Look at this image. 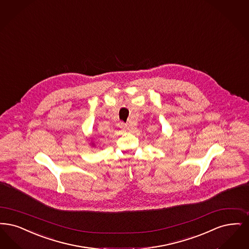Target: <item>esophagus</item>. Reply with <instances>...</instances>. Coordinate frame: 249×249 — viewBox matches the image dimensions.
<instances>
[{
	"instance_id": "esophagus-1",
	"label": "esophagus",
	"mask_w": 249,
	"mask_h": 249,
	"mask_svg": "<svg viewBox=\"0 0 249 249\" xmlns=\"http://www.w3.org/2000/svg\"><path fill=\"white\" fill-rule=\"evenodd\" d=\"M120 126H121V128H122V129H129V127H128V125H127V124H124V123H121V125H120Z\"/></svg>"
}]
</instances>
